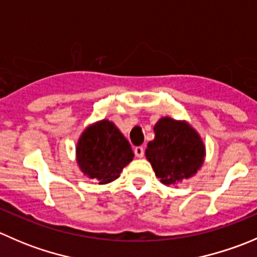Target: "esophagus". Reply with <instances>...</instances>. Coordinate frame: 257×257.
I'll return each instance as SVG.
<instances>
[{
	"instance_id": "esophagus-1",
	"label": "esophagus",
	"mask_w": 257,
	"mask_h": 257,
	"mask_svg": "<svg viewBox=\"0 0 257 257\" xmlns=\"http://www.w3.org/2000/svg\"><path fill=\"white\" fill-rule=\"evenodd\" d=\"M134 153H136V155L138 158H143L144 157V148L143 147H137L136 149H134Z\"/></svg>"
}]
</instances>
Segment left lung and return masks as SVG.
I'll return each mask as SVG.
<instances>
[{
	"label": "left lung",
	"mask_w": 257,
	"mask_h": 257,
	"mask_svg": "<svg viewBox=\"0 0 257 257\" xmlns=\"http://www.w3.org/2000/svg\"><path fill=\"white\" fill-rule=\"evenodd\" d=\"M155 137L145 157L164 185H175L198 173L205 160V144L186 120L163 116L154 125Z\"/></svg>",
	"instance_id": "8db88e82"
}]
</instances>
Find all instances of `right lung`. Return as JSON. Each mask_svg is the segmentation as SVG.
I'll return each instance as SVG.
<instances>
[{"mask_svg":"<svg viewBox=\"0 0 257 257\" xmlns=\"http://www.w3.org/2000/svg\"><path fill=\"white\" fill-rule=\"evenodd\" d=\"M133 157L129 142L108 119L88 125L80 134L76 147L80 172L89 179H95L100 185L118 179Z\"/></svg>","mask_w":257,"mask_h":257,"instance_id":"1","label":"right lung"}]
</instances>
